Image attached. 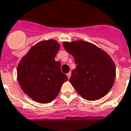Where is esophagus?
<instances>
[{
	"mask_svg": "<svg viewBox=\"0 0 131 131\" xmlns=\"http://www.w3.org/2000/svg\"><path fill=\"white\" fill-rule=\"evenodd\" d=\"M71 75V72H69V73H67V77H68V78H70Z\"/></svg>",
	"mask_w": 131,
	"mask_h": 131,
	"instance_id": "esophagus-1",
	"label": "esophagus"
}]
</instances>
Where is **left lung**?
<instances>
[{"instance_id": "1", "label": "left lung", "mask_w": 131, "mask_h": 131, "mask_svg": "<svg viewBox=\"0 0 131 131\" xmlns=\"http://www.w3.org/2000/svg\"><path fill=\"white\" fill-rule=\"evenodd\" d=\"M65 50L74 58L76 64L69 82L83 99L94 101L111 90L116 77L112 58L95 44L83 40L64 41Z\"/></svg>"}]
</instances>
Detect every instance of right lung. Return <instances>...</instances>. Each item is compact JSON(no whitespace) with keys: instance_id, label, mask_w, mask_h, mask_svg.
<instances>
[{"instance_id":"add662e5","label":"right lung","mask_w":131,"mask_h":131,"mask_svg":"<svg viewBox=\"0 0 131 131\" xmlns=\"http://www.w3.org/2000/svg\"><path fill=\"white\" fill-rule=\"evenodd\" d=\"M60 44L55 39L42 40L32 46L17 67V80L24 92L35 101L48 103L58 96L68 80L55 60Z\"/></svg>"}]
</instances>
